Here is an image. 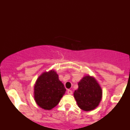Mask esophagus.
I'll return each instance as SVG.
<instances>
[{"label": "esophagus", "instance_id": "34e87169", "mask_svg": "<svg viewBox=\"0 0 130 130\" xmlns=\"http://www.w3.org/2000/svg\"><path fill=\"white\" fill-rule=\"evenodd\" d=\"M67 94H69V95H72L73 92H72V91L71 90H67Z\"/></svg>", "mask_w": 130, "mask_h": 130}]
</instances>
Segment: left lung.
Wrapping results in <instances>:
<instances>
[{"label": "left lung", "mask_w": 130, "mask_h": 130, "mask_svg": "<svg viewBox=\"0 0 130 130\" xmlns=\"http://www.w3.org/2000/svg\"><path fill=\"white\" fill-rule=\"evenodd\" d=\"M78 88L73 93L78 106L82 110L89 111L99 105L102 98V90L96 79L86 75L78 83Z\"/></svg>", "instance_id": "8db88e82"}]
</instances>
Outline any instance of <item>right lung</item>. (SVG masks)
<instances>
[{"instance_id": "add662e5", "label": "right lung", "mask_w": 130, "mask_h": 130, "mask_svg": "<svg viewBox=\"0 0 130 130\" xmlns=\"http://www.w3.org/2000/svg\"><path fill=\"white\" fill-rule=\"evenodd\" d=\"M66 89L54 70L45 72L39 76L34 86V99L44 110H50L57 106Z\"/></svg>"}]
</instances>
